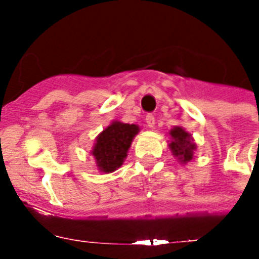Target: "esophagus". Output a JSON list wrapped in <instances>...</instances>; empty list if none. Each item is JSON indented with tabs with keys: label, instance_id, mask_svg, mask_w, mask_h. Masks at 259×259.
Wrapping results in <instances>:
<instances>
[{
	"label": "esophagus",
	"instance_id": "obj_1",
	"mask_svg": "<svg viewBox=\"0 0 259 259\" xmlns=\"http://www.w3.org/2000/svg\"><path fill=\"white\" fill-rule=\"evenodd\" d=\"M146 121V125L149 126V127H154V125H156V118H154V115H152V114H148L145 118Z\"/></svg>",
	"mask_w": 259,
	"mask_h": 259
}]
</instances>
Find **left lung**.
Listing matches in <instances>:
<instances>
[{
  "mask_svg": "<svg viewBox=\"0 0 259 259\" xmlns=\"http://www.w3.org/2000/svg\"><path fill=\"white\" fill-rule=\"evenodd\" d=\"M172 141L169 148L175 157H177L183 164H187L193 158V152L196 149V145L193 144L191 134L187 133L183 127L176 126L169 132Z\"/></svg>",
  "mask_w": 259,
  "mask_h": 259,
  "instance_id": "obj_1",
  "label": "left lung"
}]
</instances>
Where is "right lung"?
<instances>
[{"instance_id": "add662e5", "label": "right lung", "mask_w": 259, "mask_h": 259, "mask_svg": "<svg viewBox=\"0 0 259 259\" xmlns=\"http://www.w3.org/2000/svg\"><path fill=\"white\" fill-rule=\"evenodd\" d=\"M140 132L137 125L114 121L95 140L93 156L101 172L111 173L123 164L127 150L136 134Z\"/></svg>"}]
</instances>
